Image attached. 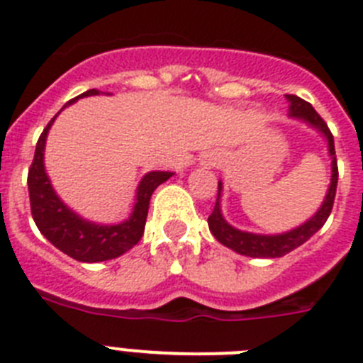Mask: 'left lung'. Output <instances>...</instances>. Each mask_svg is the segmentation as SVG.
I'll return each mask as SVG.
<instances>
[{"label": "left lung", "instance_id": "obj_1", "mask_svg": "<svg viewBox=\"0 0 363 363\" xmlns=\"http://www.w3.org/2000/svg\"><path fill=\"white\" fill-rule=\"evenodd\" d=\"M287 99L291 101V116L301 118L306 120L307 123L316 127L323 136L327 138L329 142V154L333 158V176H331V187L327 192L325 201L320 207V211L311 218L309 221H306L303 225H300L298 229L289 230L285 234H277V236H262V234H251L243 233V230L234 229L223 220L220 211V191L221 184H218V198L216 203H214V209L209 216V229L214 234V238L220 243H223L225 247L233 249V251L240 252L243 256H251V258H280V256L287 255L293 249L300 247L301 243H306L307 240L313 236L314 233H318L323 227V223L327 221L329 214L333 211V203H335L336 196V185H338V165H336V152H335V140H333V134L327 127V123L323 121V118L320 116L318 112L314 111L313 105L306 99L298 98L294 94H287Z\"/></svg>", "mask_w": 363, "mask_h": 363}]
</instances>
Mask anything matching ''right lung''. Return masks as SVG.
<instances>
[{"mask_svg": "<svg viewBox=\"0 0 363 363\" xmlns=\"http://www.w3.org/2000/svg\"><path fill=\"white\" fill-rule=\"evenodd\" d=\"M99 94L96 89L83 92L82 96ZM78 98L67 101V105L74 104ZM56 118V116H54ZM52 120L41 133L36 143L34 160L28 169V196H30V213L38 229L49 240L54 247L65 252L70 258L94 264V262H105V259L118 258L120 255L133 249L143 236L145 230L147 213H149V201L154 189L160 184L171 178L172 172H149L142 179L138 187L136 205H134L133 216L120 225H96L91 221L82 220L79 216L67 209L63 201L56 196V192L50 187V182L45 174L43 167V149L47 133H49Z\"/></svg>", "mask_w": 363, "mask_h": 363, "instance_id": "obj_1", "label": "right lung"}]
</instances>
